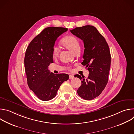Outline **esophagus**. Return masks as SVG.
Returning a JSON list of instances; mask_svg holds the SVG:
<instances>
[{
    "mask_svg": "<svg viewBox=\"0 0 134 134\" xmlns=\"http://www.w3.org/2000/svg\"><path fill=\"white\" fill-rule=\"evenodd\" d=\"M74 78V75H70L69 76V79H70V80H72V79H73Z\"/></svg>",
    "mask_w": 134,
    "mask_h": 134,
    "instance_id": "obj_1",
    "label": "esophagus"
}]
</instances>
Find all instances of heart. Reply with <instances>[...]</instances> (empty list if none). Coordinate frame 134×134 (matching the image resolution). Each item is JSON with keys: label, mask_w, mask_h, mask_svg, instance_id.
I'll use <instances>...</instances> for the list:
<instances>
[{"label": "heart", "mask_w": 134, "mask_h": 134, "mask_svg": "<svg viewBox=\"0 0 134 134\" xmlns=\"http://www.w3.org/2000/svg\"><path fill=\"white\" fill-rule=\"evenodd\" d=\"M61 44L64 47L71 51L73 53L80 49V45L78 40L73 36H67L63 38L61 41ZM58 48L55 47H54L52 53L53 57H57L58 55Z\"/></svg>", "instance_id": "b5f03b06"}]
</instances>
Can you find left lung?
<instances>
[{
  "mask_svg": "<svg viewBox=\"0 0 134 134\" xmlns=\"http://www.w3.org/2000/svg\"><path fill=\"white\" fill-rule=\"evenodd\" d=\"M70 31L84 42V60L82 64L89 71L87 79L76 75V77L82 80V85L77 92L82 98L91 100L98 97L108 83L111 64L109 47L104 37L93 26L85 25Z\"/></svg>",
  "mask_w": 134,
  "mask_h": 134,
  "instance_id": "left-lung-1",
  "label": "left lung"
}]
</instances>
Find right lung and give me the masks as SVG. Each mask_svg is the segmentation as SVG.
<instances>
[{"label": "right lung", "mask_w": 134, "mask_h": 134, "mask_svg": "<svg viewBox=\"0 0 134 134\" xmlns=\"http://www.w3.org/2000/svg\"><path fill=\"white\" fill-rule=\"evenodd\" d=\"M67 30L64 27H47L34 38L26 50L24 66L27 84L42 101L54 98L62 84L69 79L68 74H55L48 70L49 65L53 63L55 42Z\"/></svg>", "instance_id": "add662e5"}]
</instances>
